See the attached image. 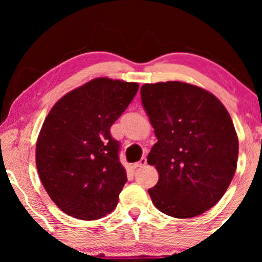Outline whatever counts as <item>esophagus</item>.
<instances>
[{
	"label": "esophagus",
	"mask_w": 262,
	"mask_h": 262,
	"mask_svg": "<svg viewBox=\"0 0 262 262\" xmlns=\"http://www.w3.org/2000/svg\"><path fill=\"white\" fill-rule=\"evenodd\" d=\"M145 165H146V158H141L139 161L135 162V164H133V167H134V169H138V167L145 166Z\"/></svg>",
	"instance_id": "obj_1"
}]
</instances>
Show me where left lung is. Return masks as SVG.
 I'll list each match as a JSON object with an SVG mask.
<instances>
[{
    "mask_svg": "<svg viewBox=\"0 0 262 262\" xmlns=\"http://www.w3.org/2000/svg\"><path fill=\"white\" fill-rule=\"evenodd\" d=\"M141 103L158 138L148 155L159 181L149 194L160 212L192 218L223 197L236 170L239 141L214 95L180 81L145 83Z\"/></svg>",
    "mask_w": 262,
    "mask_h": 262,
    "instance_id": "left-lung-1",
    "label": "left lung"
}]
</instances>
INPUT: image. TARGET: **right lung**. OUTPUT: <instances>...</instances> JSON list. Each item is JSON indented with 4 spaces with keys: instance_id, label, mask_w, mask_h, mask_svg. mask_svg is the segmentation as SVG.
Returning <instances> with one entry per match:
<instances>
[{
    "instance_id": "1",
    "label": "right lung",
    "mask_w": 262,
    "mask_h": 262,
    "mask_svg": "<svg viewBox=\"0 0 262 262\" xmlns=\"http://www.w3.org/2000/svg\"><path fill=\"white\" fill-rule=\"evenodd\" d=\"M138 89L97 77L66 93L45 118L35 162L45 191L66 214L95 221L117 207L127 173L110 129Z\"/></svg>"
}]
</instances>
